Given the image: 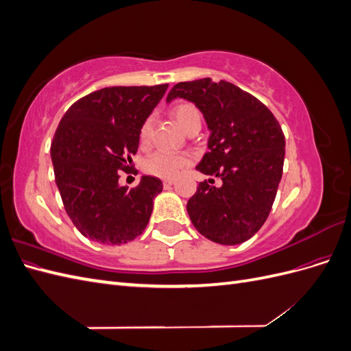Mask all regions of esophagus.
Segmentation results:
<instances>
[{
  "instance_id": "esophagus-1",
  "label": "esophagus",
  "mask_w": 351,
  "mask_h": 351,
  "mask_svg": "<svg viewBox=\"0 0 351 351\" xmlns=\"http://www.w3.org/2000/svg\"><path fill=\"white\" fill-rule=\"evenodd\" d=\"M174 184V180L173 178H165L164 180V187H171Z\"/></svg>"
}]
</instances>
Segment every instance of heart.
<instances>
[{"label": "heart", "mask_w": 351, "mask_h": 351, "mask_svg": "<svg viewBox=\"0 0 351 351\" xmlns=\"http://www.w3.org/2000/svg\"><path fill=\"white\" fill-rule=\"evenodd\" d=\"M171 115L176 120V123L182 127L184 132L192 123L200 121L199 110L193 104H189V102L177 104L171 110ZM151 132H152V117H147V119L143 121V124L141 125L139 137L142 143H146L149 141ZM190 162H192V156L189 154H171L167 151H158L145 159L143 169L147 174H152L155 177L173 178Z\"/></svg>", "instance_id": "heart-1"}]
</instances>
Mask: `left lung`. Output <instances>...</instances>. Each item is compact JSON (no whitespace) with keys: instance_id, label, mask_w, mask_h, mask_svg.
Segmentation results:
<instances>
[{"instance_id":"left-lung-1","label":"left lung","mask_w":351,"mask_h":351,"mask_svg":"<svg viewBox=\"0 0 351 351\" xmlns=\"http://www.w3.org/2000/svg\"><path fill=\"white\" fill-rule=\"evenodd\" d=\"M176 98L193 102L210 132L196 169L222 180L219 187L199 183L187 202L190 219L210 241L234 246L249 240L267 221L282 177L280 123L259 99L226 80L177 83L167 102Z\"/></svg>"}]
</instances>
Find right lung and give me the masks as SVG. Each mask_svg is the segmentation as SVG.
<instances>
[{"label": "right lung", "mask_w": 351, "mask_h": 351, "mask_svg": "<svg viewBox=\"0 0 351 351\" xmlns=\"http://www.w3.org/2000/svg\"><path fill=\"white\" fill-rule=\"evenodd\" d=\"M168 84L112 86L74 102L51 145L56 183L67 215L84 237L119 246L141 236L162 182L142 176L139 186L120 187L139 147L141 125Z\"/></svg>", "instance_id": "right-lung-1"}]
</instances>
